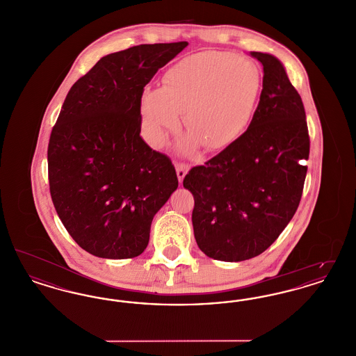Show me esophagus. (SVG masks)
I'll list each match as a JSON object with an SVG mask.
<instances>
[{
    "label": "esophagus",
    "instance_id": "1",
    "mask_svg": "<svg viewBox=\"0 0 356 356\" xmlns=\"http://www.w3.org/2000/svg\"><path fill=\"white\" fill-rule=\"evenodd\" d=\"M175 167H176V173H177L179 181L183 183V180H184V177H186V175L189 170V167L186 164H183V163H176Z\"/></svg>",
    "mask_w": 356,
    "mask_h": 356
}]
</instances>
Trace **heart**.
<instances>
[{
    "label": "heart",
    "instance_id": "1",
    "mask_svg": "<svg viewBox=\"0 0 356 356\" xmlns=\"http://www.w3.org/2000/svg\"><path fill=\"white\" fill-rule=\"evenodd\" d=\"M261 90V74L248 58L227 51L189 56L170 67L161 86L144 88L140 113L145 132L161 144L180 124L191 134L188 149L199 143L222 149L248 128Z\"/></svg>",
    "mask_w": 356,
    "mask_h": 356
}]
</instances>
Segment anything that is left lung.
<instances>
[{"instance_id": "1", "label": "left lung", "mask_w": 356, "mask_h": 356, "mask_svg": "<svg viewBox=\"0 0 356 356\" xmlns=\"http://www.w3.org/2000/svg\"><path fill=\"white\" fill-rule=\"evenodd\" d=\"M263 65V89L248 129L183 186L195 199L193 234L208 257L243 261L264 252L293 218L303 193L309 137L305 105L279 58Z\"/></svg>"}]
</instances>
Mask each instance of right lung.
Returning <instances> with one entry per match:
<instances>
[{"label": "right lung", "mask_w": 356, "mask_h": 356, "mask_svg": "<svg viewBox=\"0 0 356 356\" xmlns=\"http://www.w3.org/2000/svg\"><path fill=\"white\" fill-rule=\"evenodd\" d=\"M186 45L143 44L104 56L67 95L49 138V186L58 218L89 254H143L153 216L177 189L170 157L140 136V99Z\"/></svg>", "instance_id": "1"}]
</instances>
